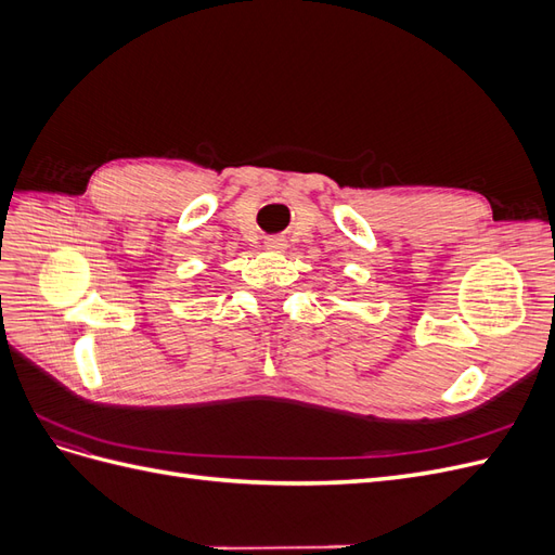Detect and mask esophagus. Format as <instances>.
<instances>
[{
  "label": "esophagus",
  "mask_w": 555,
  "mask_h": 555,
  "mask_svg": "<svg viewBox=\"0 0 555 555\" xmlns=\"http://www.w3.org/2000/svg\"><path fill=\"white\" fill-rule=\"evenodd\" d=\"M263 245H266V249H271V251H284V249H287V238H282V236H268V238L263 241Z\"/></svg>",
  "instance_id": "1"
}]
</instances>
